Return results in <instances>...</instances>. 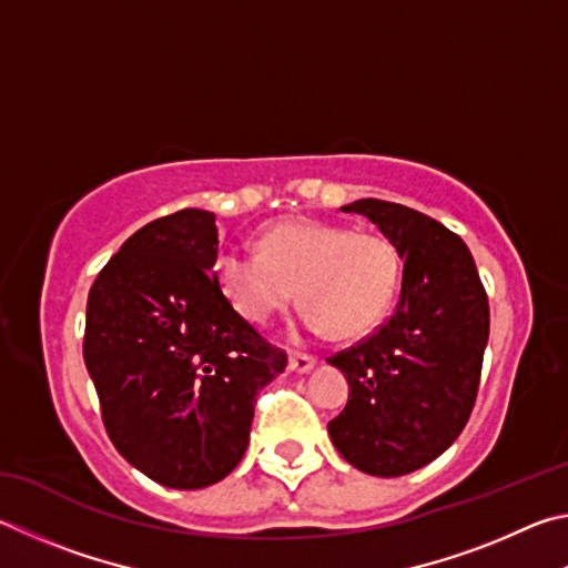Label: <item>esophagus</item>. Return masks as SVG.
<instances>
[{
	"mask_svg": "<svg viewBox=\"0 0 568 568\" xmlns=\"http://www.w3.org/2000/svg\"><path fill=\"white\" fill-rule=\"evenodd\" d=\"M314 364H316V359H314L312 354H300V352L290 354V369H292V372H296V374H306V372H312V369H314Z\"/></svg>",
	"mask_w": 568,
	"mask_h": 568,
	"instance_id": "34e87169",
	"label": "esophagus"
}]
</instances>
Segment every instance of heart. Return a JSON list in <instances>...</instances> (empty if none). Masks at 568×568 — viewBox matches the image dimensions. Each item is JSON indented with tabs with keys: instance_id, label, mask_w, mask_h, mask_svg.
I'll use <instances>...</instances> for the list:
<instances>
[{
	"instance_id": "b5f03b06",
	"label": "heart",
	"mask_w": 568,
	"mask_h": 568,
	"mask_svg": "<svg viewBox=\"0 0 568 568\" xmlns=\"http://www.w3.org/2000/svg\"><path fill=\"white\" fill-rule=\"evenodd\" d=\"M402 272L399 246L386 234L306 216L268 224L258 252L224 246L214 258L219 290L244 320L268 324L300 296L306 329L344 342L386 320Z\"/></svg>"
}]
</instances>
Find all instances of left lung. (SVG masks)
I'll return each instance as SVG.
<instances>
[{
	"label": "left lung",
	"instance_id": "1",
	"mask_svg": "<svg viewBox=\"0 0 568 568\" xmlns=\"http://www.w3.org/2000/svg\"><path fill=\"white\" fill-rule=\"evenodd\" d=\"M342 212L372 219L399 246L404 274L389 322L329 356L349 382L329 436L359 471L404 476L449 449L469 422L489 300L469 246L436 219L382 199H359Z\"/></svg>",
	"mask_w": 568,
	"mask_h": 568
}]
</instances>
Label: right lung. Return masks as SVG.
<instances>
[{
    "label": "right lung",
    "instance_id": "1",
    "mask_svg": "<svg viewBox=\"0 0 568 568\" xmlns=\"http://www.w3.org/2000/svg\"><path fill=\"white\" fill-rule=\"evenodd\" d=\"M216 216L182 209L126 239L87 300L84 364L109 439L169 489L242 462L256 394L286 354L234 312L212 272Z\"/></svg>",
    "mask_w": 568,
    "mask_h": 568
}]
</instances>
